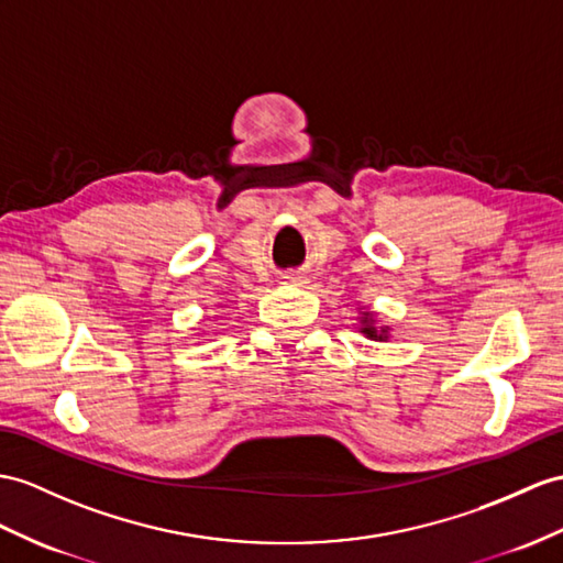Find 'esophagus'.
<instances>
[{
	"mask_svg": "<svg viewBox=\"0 0 563 563\" xmlns=\"http://www.w3.org/2000/svg\"><path fill=\"white\" fill-rule=\"evenodd\" d=\"M286 279H296V277H286Z\"/></svg>",
	"mask_w": 563,
	"mask_h": 563,
	"instance_id": "1",
	"label": "esophagus"
}]
</instances>
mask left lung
Here are the masks:
<instances>
[{
  "instance_id": "obj_1",
  "label": "left lung",
  "mask_w": 563,
  "mask_h": 563,
  "mask_svg": "<svg viewBox=\"0 0 563 563\" xmlns=\"http://www.w3.org/2000/svg\"><path fill=\"white\" fill-rule=\"evenodd\" d=\"M361 322H363V327H361V332H363L365 336H369V339H375V341H385V339H387V327H375V320H373V312H363V318H361Z\"/></svg>"
}]
</instances>
